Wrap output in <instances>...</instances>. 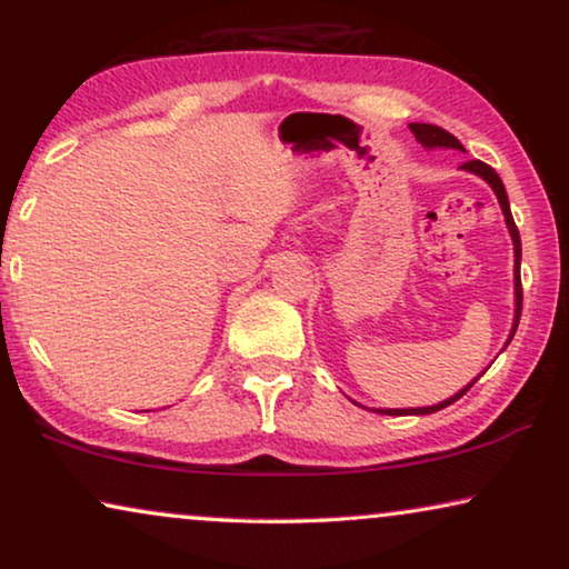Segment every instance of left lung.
<instances>
[{
	"mask_svg": "<svg viewBox=\"0 0 569 569\" xmlns=\"http://www.w3.org/2000/svg\"><path fill=\"white\" fill-rule=\"evenodd\" d=\"M409 129H411V134L417 137V142L422 144V147H453V150H463V144L458 142V139L450 134V131H446V129H440V127H432V123H409ZM463 170H469V173H477V176H481L485 178V181L492 186V191L497 193V201H500V207H502V214H505V222H508V230H510V238H512V248H516V323H512V331H510V339H512V333H516V329H518V321H520V308H523V287H520V236H518V228H516V220H512V214H510V201H508V193H505V186H502V181H500V176L495 173V168H489L487 162H481V160H469V162H463L461 166ZM508 339V341H510ZM473 386V380L469 386L463 388V391H458L456 396H450V399H446V401H440V403H435V407H419V409H378L380 415H432V411H440V409H446L448 403H453V401H458L461 399V396L469 391V388Z\"/></svg>",
	"mask_w": 569,
	"mask_h": 569,
	"instance_id": "left-lung-1",
	"label": "left lung"
}]
</instances>
